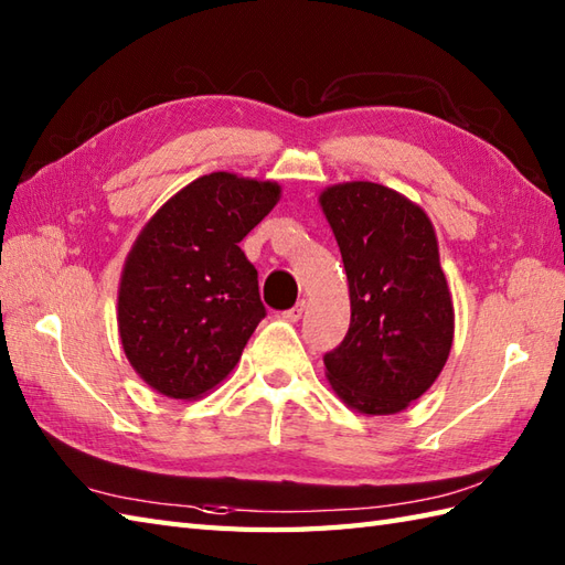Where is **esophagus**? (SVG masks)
Listing matches in <instances>:
<instances>
[{
	"label": "esophagus",
	"instance_id": "obj_1",
	"mask_svg": "<svg viewBox=\"0 0 565 565\" xmlns=\"http://www.w3.org/2000/svg\"><path fill=\"white\" fill-rule=\"evenodd\" d=\"M306 301H301V303H296L291 310H286V313H281V318L284 320H289V322H298L303 318V313H306Z\"/></svg>",
	"mask_w": 565,
	"mask_h": 565
}]
</instances>
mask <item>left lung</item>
Here are the masks:
<instances>
[{
  "instance_id": "obj_1",
  "label": "left lung",
  "mask_w": 565,
  "mask_h": 565,
  "mask_svg": "<svg viewBox=\"0 0 565 565\" xmlns=\"http://www.w3.org/2000/svg\"><path fill=\"white\" fill-rule=\"evenodd\" d=\"M318 201L352 303L350 330L326 354V376L352 411L395 415L437 381L454 342L435 225L417 203L374 182L332 184Z\"/></svg>"
}]
</instances>
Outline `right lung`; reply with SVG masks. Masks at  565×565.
Masks as SVG:
<instances>
[{
    "label": "right lung",
    "instance_id": "obj_1",
    "mask_svg": "<svg viewBox=\"0 0 565 565\" xmlns=\"http://www.w3.org/2000/svg\"><path fill=\"white\" fill-rule=\"evenodd\" d=\"M279 199L276 182L211 172L142 225L118 284V334L150 388L196 401L235 369L267 316L239 239Z\"/></svg>",
    "mask_w": 565,
    "mask_h": 565
}]
</instances>
